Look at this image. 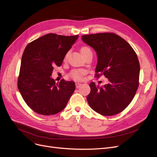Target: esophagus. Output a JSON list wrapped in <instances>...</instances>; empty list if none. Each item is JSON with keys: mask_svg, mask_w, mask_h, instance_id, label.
<instances>
[{"mask_svg": "<svg viewBox=\"0 0 157 157\" xmlns=\"http://www.w3.org/2000/svg\"><path fill=\"white\" fill-rule=\"evenodd\" d=\"M81 85H82V83H79V82L75 83V86H76V88H79Z\"/></svg>", "mask_w": 157, "mask_h": 157, "instance_id": "1", "label": "esophagus"}]
</instances>
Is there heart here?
I'll return each instance as SVG.
<instances>
[{
  "instance_id": "b5f03b06",
  "label": "heart",
  "mask_w": 157,
  "mask_h": 157,
  "mask_svg": "<svg viewBox=\"0 0 157 157\" xmlns=\"http://www.w3.org/2000/svg\"><path fill=\"white\" fill-rule=\"evenodd\" d=\"M88 50H90L87 47H83L82 49H81V52H82V54L83 53L85 52L88 51ZM66 58H67V56H66ZM86 73L85 70H74L72 72L70 73V77L74 79H82L83 75Z\"/></svg>"
}]
</instances>
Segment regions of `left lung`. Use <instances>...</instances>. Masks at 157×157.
I'll use <instances>...</instances> for the list:
<instances>
[{
  "label": "left lung",
  "instance_id": "8db88e82",
  "mask_svg": "<svg viewBox=\"0 0 157 157\" xmlns=\"http://www.w3.org/2000/svg\"><path fill=\"white\" fill-rule=\"evenodd\" d=\"M84 43L97 52V76L103 73L108 83L102 87L91 82L87 97L90 107L102 115L123 111L133 100L139 85L140 63L130 45L114 33L83 35Z\"/></svg>",
  "mask_w": 157,
  "mask_h": 157
}]
</instances>
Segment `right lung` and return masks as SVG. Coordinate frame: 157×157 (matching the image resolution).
I'll list each match as a JSON object with an SVG mask.
<instances>
[{
  "mask_svg": "<svg viewBox=\"0 0 157 157\" xmlns=\"http://www.w3.org/2000/svg\"><path fill=\"white\" fill-rule=\"evenodd\" d=\"M78 35L45 34L29 43L22 55L17 87L35 112L51 115L61 112L75 89L72 81L59 83L52 78L53 67H60Z\"/></svg>",
  "mask_w": 157,
  "mask_h": 157,
  "instance_id": "add662e5",
  "label": "right lung"
}]
</instances>
